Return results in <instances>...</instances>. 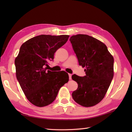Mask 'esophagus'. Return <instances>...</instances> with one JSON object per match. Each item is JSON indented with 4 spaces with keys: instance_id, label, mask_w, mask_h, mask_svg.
<instances>
[{
    "instance_id": "34e87169",
    "label": "esophagus",
    "mask_w": 132,
    "mask_h": 132,
    "mask_svg": "<svg viewBox=\"0 0 132 132\" xmlns=\"http://www.w3.org/2000/svg\"><path fill=\"white\" fill-rule=\"evenodd\" d=\"M69 79L71 80V76H72V74H69Z\"/></svg>"
}]
</instances>
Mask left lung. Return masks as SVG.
Masks as SVG:
<instances>
[{
	"label": "left lung",
	"mask_w": 132,
	"mask_h": 132,
	"mask_svg": "<svg viewBox=\"0 0 132 132\" xmlns=\"http://www.w3.org/2000/svg\"><path fill=\"white\" fill-rule=\"evenodd\" d=\"M70 41L86 74L83 77L72 75L78 85L72 92V98L85 107L94 106L104 97L113 79V57L104 44L91 36L74 35Z\"/></svg>",
	"instance_id": "1"
}]
</instances>
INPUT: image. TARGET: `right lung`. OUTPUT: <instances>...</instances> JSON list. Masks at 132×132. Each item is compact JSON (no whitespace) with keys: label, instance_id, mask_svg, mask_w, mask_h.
Returning a JSON list of instances; mask_svg holds the SVG:
<instances>
[{"label":"right lung","instance_id":"obj_1","mask_svg":"<svg viewBox=\"0 0 132 132\" xmlns=\"http://www.w3.org/2000/svg\"><path fill=\"white\" fill-rule=\"evenodd\" d=\"M69 35H41L22 45L15 60L16 75L22 90L32 104L39 107L54 102L60 88L68 83L65 71L46 70L47 62L68 40Z\"/></svg>","mask_w":132,"mask_h":132}]
</instances>
